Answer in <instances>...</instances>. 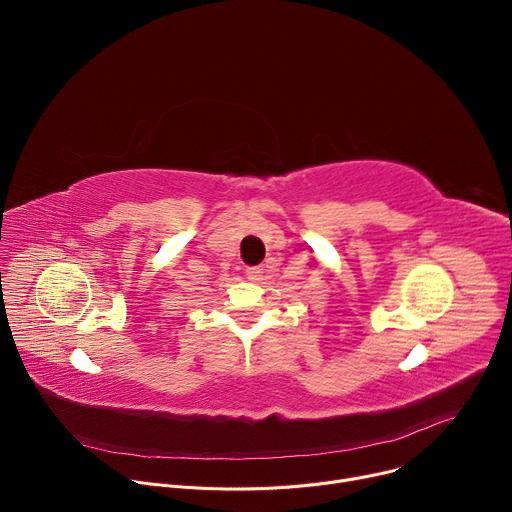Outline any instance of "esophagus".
Masks as SVG:
<instances>
[{"label":"esophagus","instance_id":"esophagus-1","mask_svg":"<svg viewBox=\"0 0 512 512\" xmlns=\"http://www.w3.org/2000/svg\"><path fill=\"white\" fill-rule=\"evenodd\" d=\"M247 279H251V281H259V279H263V267L261 265H255V267H247Z\"/></svg>","mask_w":512,"mask_h":512}]
</instances>
